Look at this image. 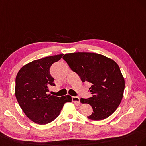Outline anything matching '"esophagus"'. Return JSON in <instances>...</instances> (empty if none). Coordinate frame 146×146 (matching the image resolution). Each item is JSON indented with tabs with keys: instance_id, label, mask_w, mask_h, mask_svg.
<instances>
[{
	"instance_id": "obj_1",
	"label": "esophagus",
	"mask_w": 146,
	"mask_h": 146,
	"mask_svg": "<svg viewBox=\"0 0 146 146\" xmlns=\"http://www.w3.org/2000/svg\"><path fill=\"white\" fill-rule=\"evenodd\" d=\"M72 102L74 103H76L78 104H80V98L78 97H72Z\"/></svg>"
}]
</instances>
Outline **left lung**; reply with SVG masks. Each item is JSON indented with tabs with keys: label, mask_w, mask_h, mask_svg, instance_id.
I'll use <instances>...</instances> for the list:
<instances>
[{
	"label": "left lung",
	"mask_w": 146,
	"mask_h": 146,
	"mask_svg": "<svg viewBox=\"0 0 146 146\" xmlns=\"http://www.w3.org/2000/svg\"><path fill=\"white\" fill-rule=\"evenodd\" d=\"M63 59L82 82L91 84L92 97L80 99L82 103L92 107L94 112L87 118L101 120L113 114L122 101L125 89L124 78L117 64L92 52L66 54Z\"/></svg>",
	"instance_id": "obj_1"
}]
</instances>
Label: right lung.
<instances>
[{"mask_svg":"<svg viewBox=\"0 0 146 146\" xmlns=\"http://www.w3.org/2000/svg\"><path fill=\"white\" fill-rule=\"evenodd\" d=\"M64 54L46 57L24 65L16 77L15 96L27 117L40 125L51 122L59 116L64 104L72 97H58L47 94L50 86H55L50 67Z\"/></svg>","mask_w":146,"mask_h":146,"instance_id":"right-lung-1","label":"right lung"}]
</instances>
